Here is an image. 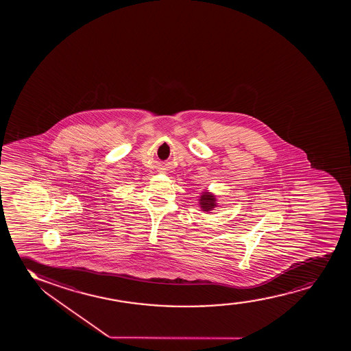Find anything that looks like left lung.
I'll return each mask as SVG.
<instances>
[{"mask_svg": "<svg viewBox=\"0 0 351 351\" xmlns=\"http://www.w3.org/2000/svg\"><path fill=\"white\" fill-rule=\"evenodd\" d=\"M199 205H200L202 210H205V212H210L215 207H218L215 195L210 193V192H207V191L202 192V197L199 199Z\"/></svg>", "mask_w": 351, "mask_h": 351, "instance_id": "1", "label": "left lung"}]
</instances>
